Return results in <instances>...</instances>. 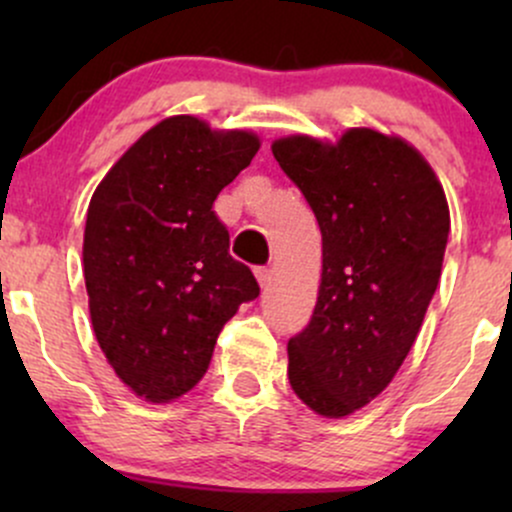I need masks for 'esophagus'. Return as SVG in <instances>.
Instances as JSON below:
<instances>
[{
    "label": "esophagus",
    "mask_w": 512,
    "mask_h": 512,
    "mask_svg": "<svg viewBox=\"0 0 512 512\" xmlns=\"http://www.w3.org/2000/svg\"><path fill=\"white\" fill-rule=\"evenodd\" d=\"M255 276H257V281H260V286H267L269 281H272V269L257 267L255 269Z\"/></svg>",
    "instance_id": "1"
}]
</instances>
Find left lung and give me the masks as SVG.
<instances>
[{"label":"left lung","mask_w":512,"mask_h":512,"mask_svg":"<svg viewBox=\"0 0 512 512\" xmlns=\"http://www.w3.org/2000/svg\"><path fill=\"white\" fill-rule=\"evenodd\" d=\"M272 154L322 233V281L308 327L289 339L293 392L342 419L390 385L436 293L450 211L426 158L356 127L337 144L296 134Z\"/></svg>","instance_id":"left-lung-1"}]
</instances>
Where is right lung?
<instances>
[{
	"label": "right lung",
	"instance_id": "obj_1",
	"mask_svg": "<svg viewBox=\"0 0 512 512\" xmlns=\"http://www.w3.org/2000/svg\"><path fill=\"white\" fill-rule=\"evenodd\" d=\"M257 149L252 132L175 115L129 146L93 192L84 231L93 332L117 378L146 402L190 392L223 325L260 296L214 211Z\"/></svg>",
	"mask_w": 512,
	"mask_h": 512
}]
</instances>
